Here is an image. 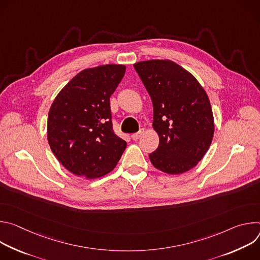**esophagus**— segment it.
I'll return each instance as SVG.
<instances>
[{
    "instance_id": "1",
    "label": "esophagus",
    "mask_w": 260,
    "mask_h": 260,
    "mask_svg": "<svg viewBox=\"0 0 260 260\" xmlns=\"http://www.w3.org/2000/svg\"><path fill=\"white\" fill-rule=\"evenodd\" d=\"M143 133H144V132H143V129H141V131H139L138 133L133 134V135H132V139H133V140H135V141H136V140H138V139L143 135Z\"/></svg>"
}]
</instances>
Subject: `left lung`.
Instances as JSON below:
<instances>
[{"instance_id": "1", "label": "left lung", "mask_w": 260, "mask_h": 260, "mask_svg": "<svg viewBox=\"0 0 260 260\" xmlns=\"http://www.w3.org/2000/svg\"><path fill=\"white\" fill-rule=\"evenodd\" d=\"M153 104L157 149L152 165L168 174L187 172L204 157L214 136L209 98L199 81L176 62L151 59L134 64Z\"/></svg>"}]
</instances>
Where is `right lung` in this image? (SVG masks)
Returning a JSON list of instances; mask_svg holds the SVG:
<instances>
[{"label": "right lung", "mask_w": 260, "mask_h": 260, "mask_svg": "<svg viewBox=\"0 0 260 260\" xmlns=\"http://www.w3.org/2000/svg\"><path fill=\"white\" fill-rule=\"evenodd\" d=\"M125 66L106 64L78 73L56 95L47 121V139L71 173L93 179L112 171L126 148L113 131L110 96Z\"/></svg>", "instance_id": "1"}]
</instances>
